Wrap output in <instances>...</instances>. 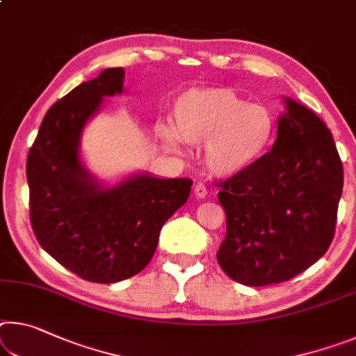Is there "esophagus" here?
<instances>
[{"mask_svg":"<svg viewBox=\"0 0 356 356\" xmlns=\"http://www.w3.org/2000/svg\"><path fill=\"white\" fill-rule=\"evenodd\" d=\"M193 191H195V196L198 200L206 198V195H207V190H206V187L202 184H196L195 187H193Z\"/></svg>","mask_w":356,"mask_h":356,"instance_id":"obj_1","label":"esophagus"}]
</instances>
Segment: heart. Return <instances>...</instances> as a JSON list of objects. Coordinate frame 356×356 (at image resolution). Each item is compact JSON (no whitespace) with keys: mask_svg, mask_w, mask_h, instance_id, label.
<instances>
[{"mask_svg":"<svg viewBox=\"0 0 356 356\" xmlns=\"http://www.w3.org/2000/svg\"><path fill=\"white\" fill-rule=\"evenodd\" d=\"M156 134L169 150L180 143L204 144V166L218 179H234L266 155L275 134L266 106L249 103L231 88L201 87L180 95L171 125L158 123Z\"/></svg>","mask_w":356,"mask_h":356,"instance_id":"heart-1","label":"heart"}]
</instances>
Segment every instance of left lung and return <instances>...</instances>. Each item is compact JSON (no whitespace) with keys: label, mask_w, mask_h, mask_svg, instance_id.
Returning <instances> with one entry per match:
<instances>
[{"label":"left lung","mask_w":356,"mask_h":356,"mask_svg":"<svg viewBox=\"0 0 356 356\" xmlns=\"http://www.w3.org/2000/svg\"><path fill=\"white\" fill-rule=\"evenodd\" d=\"M284 104L270 152L220 185L227 238L217 259L242 285L295 277L325 255L334 236L343 185L334 139L314 111L289 97Z\"/></svg>","instance_id":"8db88e82"}]
</instances>
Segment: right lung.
I'll return each instance as SVG.
<instances>
[{"mask_svg": "<svg viewBox=\"0 0 356 356\" xmlns=\"http://www.w3.org/2000/svg\"><path fill=\"white\" fill-rule=\"evenodd\" d=\"M125 71L107 67L50 107L26 160L30 220L50 257L79 277L114 284L140 273L166 220L188 200L190 179L133 172L114 185L83 163L81 139L106 97L125 92Z\"/></svg>", "mask_w": 356, "mask_h": 356, "instance_id": "right-lung-1", "label": "right lung"}]
</instances>
